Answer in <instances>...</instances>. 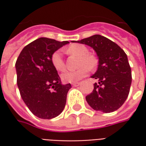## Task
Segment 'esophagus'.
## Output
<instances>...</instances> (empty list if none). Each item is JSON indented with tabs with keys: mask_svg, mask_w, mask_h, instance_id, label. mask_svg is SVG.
I'll return each instance as SVG.
<instances>
[{
	"mask_svg": "<svg viewBox=\"0 0 146 146\" xmlns=\"http://www.w3.org/2000/svg\"><path fill=\"white\" fill-rule=\"evenodd\" d=\"M73 87H77V86L80 85V83H74V84H72Z\"/></svg>",
	"mask_w": 146,
	"mask_h": 146,
	"instance_id": "1",
	"label": "esophagus"
}]
</instances>
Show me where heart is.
Segmentation results:
<instances>
[{
	"label": "heart",
	"mask_w": 146,
	"mask_h": 146,
	"mask_svg": "<svg viewBox=\"0 0 146 146\" xmlns=\"http://www.w3.org/2000/svg\"><path fill=\"white\" fill-rule=\"evenodd\" d=\"M69 54H76L80 56L79 66H82L76 70H65L61 74V78L65 83H75L84 78L88 73V69H92L95 66V58L88 54V50L84 45H72L66 49ZM51 62L54 67L58 71H62L65 68V62L62 57V52L60 50L54 51L51 56ZM87 65L86 67L85 66Z\"/></svg>",
	"instance_id": "b5f03b06"
}]
</instances>
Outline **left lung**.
I'll return each mask as SVG.
<instances>
[{
	"label": "left lung",
	"instance_id": "obj_1",
	"mask_svg": "<svg viewBox=\"0 0 146 146\" xmlns=\"http://www.w3.org/2000/svg\"><path fill=\"white\" fill-rule=\"evenodd\" d=\"M72 42L90 46L98 58V70L92 76L98 83L94 84V90L86 96V101L96 111L107 113L118 110L127 98L131 84V70L125 52L98 34Z\"/></svg>",
	"mask_w": 146,
	"mask_h": 146
}]
</instances>
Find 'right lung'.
<instances>
[{
    "mask_svg": "<svg viewBox=\"0 0 146 146\" xmlns=\"http://www.w3.org/2000/svg\"><path fill=\"white\" fill-rule=\"evenodd\" d=\"M69 44L40 37L22 50L15 63L21 97L36 116L52 119L63 111L71 84H62L51 62L54 51Z\"/></svg>",
    "mask_w": 146,
    "mask_h": 146,
    "instance_id": "1",
    "label": "right lung"
}]
</instances>
